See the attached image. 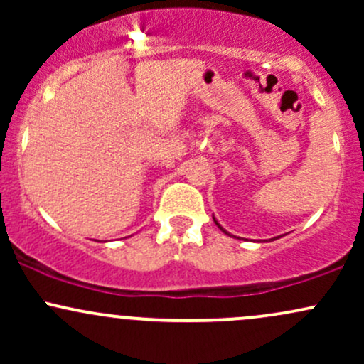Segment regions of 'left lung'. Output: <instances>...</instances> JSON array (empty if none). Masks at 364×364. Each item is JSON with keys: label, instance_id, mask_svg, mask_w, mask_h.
Returning <instances> with one entry per match:
<instances>
[{"label": "left lung", "instance_id": "left-lung-1", "mask_svg": "<svg viewBox=\"0 0 364 364\" xmlns=\"http://www.w3.org/2000/svg\"><path fill=\"white\" fill-rule=\"evenodd\" d=\"M214 223H215L217 225H219V223H217V220H215V219H214ZM219 229H223V228H220V225H219ZM223 231H224V229H223ZM224 232H225V231H224ZM225 235H228V232H225Z\"/></svg>", "mask_w": 364, "mask_h": 364}]
</instances>
